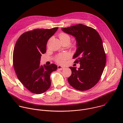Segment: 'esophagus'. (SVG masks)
Instances as JSON below:
<instances>
[{
    "mask_svg": "<svg viewBox=\"0 0 123 123\" xmlns=\"http://www.w3.org/2000/svg\"><path fill=\"white\" fill-rule=\"evenodd\" d=\"M57 68H58V69H60V70H62V69H63L64 68V67L63 66H60V65L58 66Z\"/></svg>",
    "mask_w": 123,
    "mask_h": 123,
    "instance_id": "esophagus-1",
    "label": "esophagus"
}]
</instances>
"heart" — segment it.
Instances as JSON below:
<instances>
[{"label": "heart", "instance_id": "b5f03b06", "mask_svg": "<svg viewBox=\"0 0 123 123\" xmlns=\"http://www.w3.org/2000/svg\"><path fill=\"white\" fill-rule=\"evenodd\" d=\"M59 38L61 43L66 42L69 43L70 40H71V37L68 35L64 33H62L59 35ZM68 57L69 55L67 53L60 54L56 58V61L59 64H64L66 59Z\"/></svg>", "mask_w": 123, "mask_h": 123}]
</instances>
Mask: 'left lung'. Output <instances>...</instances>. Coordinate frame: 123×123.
Returning a JSON list of instances; mask_svg holds the SVG:
<instances>
[{"mask_svg":"<svg viewBox=\"0 0 123 123\" xmlns=\"http://www.w3.org/2000/svg\"><path fill=\"white\" fill-rule=\"evenodd\" d=\"M61 30L75 37L76 50L73 58L77 57L74 62L80 65L78 69L76 67H69L72 73L68 82L77 90H88L99 81L106 65L102 39L95 29L81 24Z\"/></svg>","mask_w":123,"mask_h":123,"instance_id":"left-lung-1","label":"left lung"}]
</instances>
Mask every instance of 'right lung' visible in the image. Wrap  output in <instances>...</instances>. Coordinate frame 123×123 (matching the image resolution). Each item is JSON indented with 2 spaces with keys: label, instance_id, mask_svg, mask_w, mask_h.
<instances>
[{
  "label": "right lung",
  "instance_id": "right-lung-1",
  "mask_svg": "<svg viewBox=\"0 0 123 123\" xmlns=\"http://www.w3.org/2000/svg\"><path fill=\"white\" fill-rule=\"evenodd\" d=\"M58 27L35 29L23 33L17 40L13 51V65L17 78L31 92L41 94L50 86V74L56 71L54 64L40 65L42 54L46 51L48 40Z\"/></svg>",
  "mask_w": 123,
  "mask_h": 123
}]
</instances>
